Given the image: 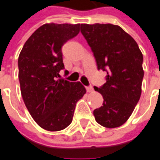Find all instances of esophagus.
Returning a JSON list of instances; mask_svg holds the SVG:
<instances>
[{"instance_id":"1","label":"esophagus","mask_w":160,"mask_h":160,"mask_svg":"<svg viewBox=\"0 0 160 160\" xmlns=\"http://www.w3.org/2000/svg\"><path fill=\"white\" fill-rule=\"evenodd\" d=\"M87 91L88 92H93V88L92 86H89V87H87Z\"/></svg>"}]
</instances>
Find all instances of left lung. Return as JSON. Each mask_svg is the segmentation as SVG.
Segmentation results:
<instances>
[{
  "label": "left lung",
  "mask_w": 160,
  "mask_h": 160,
  "mask_svg": "<svg viewBox=\"0 0 160 160\" xmlns=\"http://www.w3.org/2000/svg\"><path fill=\"white\" fill-rule=\"evenodd\" d=\"M80 32L95 57L98 69L106 71L107 82L94 87L103 106L93 111L102 127L114 128L129 119L141 95L143 54L137 42L117 25L81 24Z\"/></svg>",
  "instance_id": "8db88e82"
}]
</instances>
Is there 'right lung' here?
Instances as JSON below:
<instances>
[{
  "instance_id": "obj_1",
  "label": "right lung",
  "mask_w": 160,
  "mask_h": 160,
  "mask_svg": "<svg viewBox=\"0 0 160 160\" xmlns=\"http://www.w3.org/2000/svg\"><path fill=\"white\" fill-rule=\"evenodd\" d=\"M80 26L44 24L26 41L19 55L22 99L34 121L47 131L68 127L77 101L87 92L79 81L58 79L64 69L61 48L79 33Z\"/></svg>"
}]
</instances>
